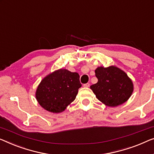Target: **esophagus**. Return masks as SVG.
I'll return each instance as SVG.
<instances>
[{"mask_svg": "<svg viewBox=\"0 0 154 154\" xmlns=\"http://www.w3.org/2000/svg\"><path fill=\"white\" fill-rule=\"evenodd\" d=\"M83 87L84 88H89L90 87V83H85L83 85Z\"/></svg>", "mask_w": 154, "mask_h": 154, "instance_id": "esophagus-1", "label": "esophagus"}]
</instances>
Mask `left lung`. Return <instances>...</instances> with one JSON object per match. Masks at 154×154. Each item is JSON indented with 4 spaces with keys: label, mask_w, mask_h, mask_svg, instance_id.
Masks as SVG:
<instances>
[{
    "label": "left lung",
    "mask_w": 154,
    "mask_h": 154,
    "mask_svg": "<svg viewBox=\"0 0 154 154\" xmlns=\"http://www.w3.org/2000/svg\"><path fill=\"white\" fill-rule=\"evenodd\" d=\"M95 75L98 82L90 86L96 97L109 107H116L125 103L133 92L132 80L125 72L116 66H99Z\"/></svg>",
    "instance_id": "left-lung-1"
}]
</instances>
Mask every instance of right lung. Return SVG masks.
Masks as SVG:
<instances>
[{
    "instance_id": "obj_1",
    "label": "right lung",
    "mask_w": 154,
    "mask_h": 154,
    "mask_svg": "<svg viewBox=\"0 0 154 154\" xmlns=\"http://www.w3.org/2000/svg\"><path fill=\"white\" fill-rule=\"evenodd\" d=\"M79 74L66 69H60L42 80L35 97L44 110L53 113L63 112L74 101L82 85Z\"/></svg>"
}]
</instances>
